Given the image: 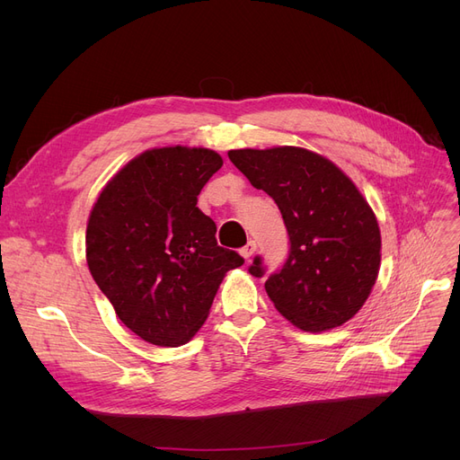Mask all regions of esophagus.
Masks as SVG:
<instances>
[{
    "label": "esophagus",
    "mask_w": 460,
    "mask_h": 460,
    "mask_svg": "<svg viewBox=\"0 0 460 460\" xmlns=\"http://www.w3.org/2000/svg\"><path fill=\"white\" fill-rule=\"evenodd\" d=\"M257 252V244H255V240H250V243L244 246V248H240V255H243L246 261L253 255Z\"/></svg>",
    "instance_id": "obj_1"
}]
</instances>
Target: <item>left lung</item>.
I'll return each instance as SVG.
<instances>
[{
	"instance_id": "left-lung-1",
	"label": "left lung",
	"mask_w": 460,
	"mask_h": 460,
	"mask_svg": "<svg viewBox=\"0 0 460 460\" xmlns=\"http://www.w3.org/2000/svg\"><path fill=\"white\" fill-rule=\"evenodd\" d=\"M229 160L281 210L291 252L264 288L281 315L304 332L350 321L380 270L376 216L333 162L302 147L236 149ZM250 274H264L255 257Z\"/></svg>"
}]
</instances>
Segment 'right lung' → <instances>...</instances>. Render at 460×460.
Wrapping results in <instances>:
<instances>
[{"label":"right lung","mask_w":460,"mask_h":460,"mask_svg":"<svg viewBox=\"0 0 460 460\" xmlns=\"http://www.w3.org/2000/svg\"><path fill=\"white\" fill-rule=\"evenodd\" d=\"M224 165L205 147H156L108 181L85 233L93 279L117 317L158 347H181L205 324L226 274L244 264L216 243V224L198 208Z\"/></svg>","instance_id":"right-lung-1"}]
</instances>
